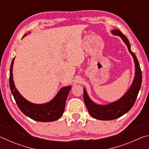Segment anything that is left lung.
<instances>
[{
    "label": "left lung",
    "instance_id": "1",
    "mask_svg": "<svg viewBox=\"0 0 149 149\" xmlns=\"http://www.w3.org/2000/svg\"><path fill=\"white\" fill-rule=\"evenodd\" d=\"M112 33L122 38L126 46L127 47L130 54L132 55L135 68V77L129 89L120 99L105 105L98 104L93 102L89 98L85 88H84V99L88 112L92 117L100 120H112L116 119L130 111L131 108L133 107L137 99L139 91L141 89V83H142V75H141L140 65L135 54L131 50V45L129 40L119 29L112 30Z\"/></svg>",
    "mask_w": 149,
    "mask_h": 149
}]
</instances>
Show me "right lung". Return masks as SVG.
I'll use <instances>...</instances> for the list:
<instances>
[{
  "label": "right lung",
  "instance_id": "obj_1",
  "mask_svg": "<svg viewBox=\"0 0 149 149\" xmlns=\"http://www.w3.org/2000/svg\"><path fill=\"white\" fill-rule=\"evenodd\" d=\"M27 34L24 35L22 39ZM14 58L12 60L10 69V87L19 110L27 116L38 122H49L60 119L64 112L65 101L72 89L71 85L61 88L53 99L47 103L35 104L29 102L22 97L14 85L12 74Z\"/></svg>",
  "mask_w": 149,
  "mask_h": 149
}]
</instances>
